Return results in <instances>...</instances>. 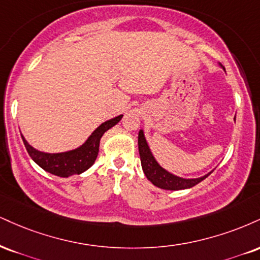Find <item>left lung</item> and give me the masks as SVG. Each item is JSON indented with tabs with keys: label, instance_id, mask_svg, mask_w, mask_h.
Listing matches in <instances>:
<instances>
[{
	"label": "left lung",
	"instance_id": "obj_1",
	"mask_svg": "<svg viewBox=\"0 0 260 260\" xmlns=\"http://www.w3.org/2000/svg\"><path fill=\"white\" fill-rule=\"evenodd\" d=\"M219 67L225 71L224 67L219 64ZM236 120V118H234ZM138 148H139V155H140V162H142V168L144 171L146 178L154 184L155 186L160 187V189L165 190H183V189H189V187L195 186L196 184H199L200 181L206 179L209 174L212 173L214 170L208 172L205 176L200 178H183L176 174L171 173L170 171H167L166 168L156 161L154 154H152L151 149H150L148 140L145 138V134H144L143 128L139 131L138 134Z\"/></svg>",
	"mask_w": 260,
	"mask_h": 260
}]
</instances>
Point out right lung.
<instances>
[{"mask_svg": "<svg viewBox=\"0 0 260 260\" xmlns=\"http://www.w3.org/2000/svg\"><path fill=\"white\" fill-rule=\"evenodd\" d=\"M123 115H118V116L111 118L103 122L93 131L92 134L84 140L83 144L73 150H68V151L62 152H45L34 148L27 143V140L24 138L21 134V139H23L25 148L29 152L30 157L40 166L42 170H45L48 173L54 174V176L68 178L81 174L90 168L94 164L96 157H98L99 152V144L102 139L103 134L110 128L116 126Z\"/></svg>", "mask_w": 260, "mask_h": 260, "instance_id": "1", "label": "right lung"}]
</instances>
